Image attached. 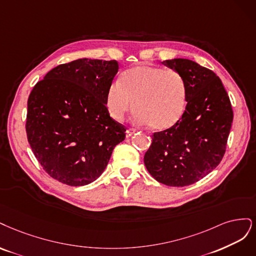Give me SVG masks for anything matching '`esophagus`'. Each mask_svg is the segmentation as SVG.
Here are the masks:
<instances>
[{"mask_svg":"<svg viewBox=\"0 0 256 256\" xmlns=\"http://www.w3.org/2000/svg\"><path fill=\"white\" fill-rule=\"evenodd\" d=\"M135 130L134 128H128L126 130V137H130L132 135H133L135 133Z\"/></svg>","mask_w":256,"mask_h":256,"instance_id":"34e87169","label":"esophagus"}]
</instances>
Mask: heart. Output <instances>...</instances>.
<instances>
[{
    "instance_id": "obj_1",
    "label": "heart",
    "mask_w": 256,
    "mask_h": 256,
    "mask_svg": "<svg viewBox=\"0 0 256 256\" xmlns=\"http://www.w3.org/2000/svg\"><path fill=\"white\" fill-rule=\"evenodd\" d=\"M188 100L187 84L182 74L158 66H136L123 71L107 88L106 110L116 121L126 117L133 101V122L166 130L183 118Z\"/></svg>"
}]
</instances>
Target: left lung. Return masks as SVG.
Listing matches in <instances>:
<instances>
[{"label": "left lung", "mask_w": 256, "mask_h": 256, "mask_svg": "<svg viewBox=\"0 0 256 256\" xmlns=\"http://www.w3.org/2000/svg\"><path fill=\"white\" fill-rule=\"evenodd\" d=\"M182 74L188 100L183 118L158 132L144 154V164L158 182L192 185L220 164L233 122V110L221 80L212 70L185 58L162 62Z\"/></svg>", "instance_id": "1"}]
</instances>
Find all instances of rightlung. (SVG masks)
Returning a JSON list of instances; mask_svg holds the SVG:
<instances>
[{
    "instance_id": "1",
    "label": "right lung",
    "mask_w": 256,
    "mask_h": 256,
    "mask_svg": "<svg viewBox=\"0 0 256 256\" xmlns=\"http://www.w3.org/2000/svg\"><path fill=\"white\" fill-rule=\"evenodd\" d=\"M119 69L117 60L82 58L57 66L28 100L26 135L41 167L69 186L102 174L126 126L106 110L104 98Z\"/></svg>"
}]
</instances>
